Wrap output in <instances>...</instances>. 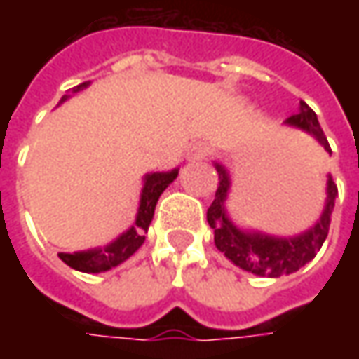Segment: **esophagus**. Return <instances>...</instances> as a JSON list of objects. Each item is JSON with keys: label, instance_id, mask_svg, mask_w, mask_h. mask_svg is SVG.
<instances>
[{"label": "esophagus", "instance_id": "obj_1", "mask_svg": "<svg viewBox=\"0 0 359 359\" xmlns=\"http://www.w3.org/2000/svg\"><path fill=\"white\" fill-rule=\"evenodd\" d=\"M210 151H212L210 144H205V142H194V144L187 147V159H191V161L205 159L210 156Z\"/></svg>", "mask_w": 359, "mask_h": 359}]
</instances>
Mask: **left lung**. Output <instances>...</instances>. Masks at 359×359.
Segmentation results:
<instances>
[{
  "instance_id": "1",
  "label": "left lung",
  "mask_w": 359,
  "mask_h": 359,
  "mask_svg": "<svg viewBox=\"0 0 359 359\" xmlns=\"http://www.w3.org/2000/svg\"><path fill=\"white\" fill-rule=\"evenodd\" d=\"M287 123L311 133L320 144L324 145L325 151L332 154V147L327 144L324 130L320 128V121L316 118L313 109L306 102H299V114L292 116L287 119ZM215 168L219 173V180H217L215 200L208 208V224L214 229L215 248L219 252H224L228 259H231L241 269L252 271L255 276L280 278L283 273L297 271L302 266H306L310 259L316 257L322 243L327 238L330 215H332L334 201L338 196V187L332 182V177L327 180V201H325V210L320 222L299 238L280 240V238H268V236H259V233H243L229 224L226 212H224L229 177L222 165H215Z\"/></svg>"
}]
</instances>
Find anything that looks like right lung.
<instances>
[{
    "mask_svg": "<svg viewBox=\"0 0 359 359\" xmlns=\"http://www.w3.org/2000/svg\"><path fill=\"white\" fill-rule=\"evenodd\" d=\"M86 86L88 83L76 86L74 93L83 90ZM65 97L67 95H63V100ZM175 177H177V170L168 173H149L145 177V186L144 191H142V203H140V212H137L135 226H131L121 238H118L111 245H107L104 250L79 252V254H60L62 262H65L69 268L77 269V271H86V273L107 271V269L119 266L121 262H126L145 241V231H147L149 224H151V217H154V212H156V203H158L159 196H161V191L170 186Z\"/></svg>",
    "mask_w": 359,
    "mask_h": 359,
    "instance_id": "add662e5",
    "label": "right lung"
}]
</instances>
